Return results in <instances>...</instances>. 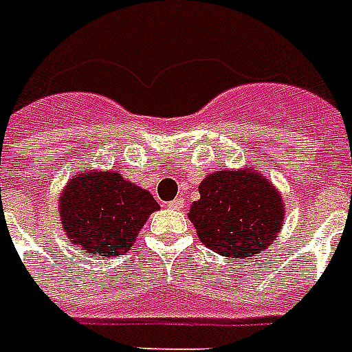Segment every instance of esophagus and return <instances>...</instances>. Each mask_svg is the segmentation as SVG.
<instances>
[{"label":"esophagus","instance_id":"obj_1","mask_svg":"<svg viewBox=\"0 0 352 352\" xmlns=\"http://www.w3.org/2000/svg\"><path fill=\"white\" fill-rule=\"evenodd\" d=\"M168 207H170V209H182V207H184V200H182V198H175V200L168 201Z\"/></svg>","mask_w":352,"mask_h":352}]
</instances>
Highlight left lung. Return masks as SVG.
Returning a JSON list of instances; mask_svg holds the SVG:
<instances>
[{"instance_id": "obj_1", "label": "left lung", "mask_w": 352, "mask_h": 352, "mask_svg": "<svg viewBox=\"0 0 352 352\" xmlns=\"http://www.w3.org/2000/svg\"><path fill=\"white\" fill-rule=\"evenodd\" d=\"M189 219L200 241L218 255L255 256L269 248L283 227L285 206L271 182L250 170L212 172L198 186Z\"/></svg>"}]
</instances>
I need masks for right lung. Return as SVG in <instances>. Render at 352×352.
<instances>
[{"instance_id":"obj_1","label":"right lung","mask_w":352,"mask_h":352,"mask_svg":"<svg viewBox=\"0 0 352 352\" xmlns=\"http://www.w3.org/2000/svg\"><path fill=\"white\" fill-rule=\"evenodd\" d=\"M159 204L146 189L118 172L79 173L60 197V219L67 237L87 255H124Z\"/></svg>"}]
</instances>
